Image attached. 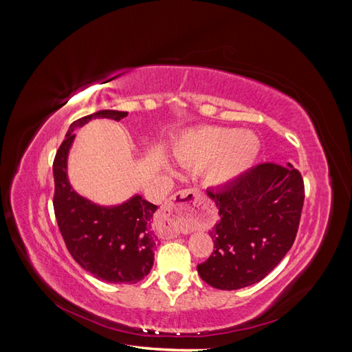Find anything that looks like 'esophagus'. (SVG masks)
<instances>
[{"instance_id":"esophagus-1","label":"esophagus","mask_w":352,"mask_h":352,"mask_svg":"<svg viewBox=\"0 0 352 352\" xmlns=\"http://www.w3.org/2000/svg\"><path fill=\"white\" fill-rule=\"evenodd\" d=\"M199 204L197 189H185L175 194L160 210V221L164 223L168 236H177L194 225L195 210Z\"/></svg>"}]
</instances>
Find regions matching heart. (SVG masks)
<instances>
[{"label": "heart", "mask_w": 352, "mask_h": 352, "mask_svg": "<svg viewBox=\"0 0 352 352\" xmlns=\"http://www.w3.org/2000/svg\"><path fill=\"white\" fill-rule=\"evenodd\" d=\"M260 153V141L252 132L229 127H199L184 133L173 148L180 163L202 167L210 186H225L243 175Z\"/></svg>", "instance_id": "heart-1"}]
</instances>
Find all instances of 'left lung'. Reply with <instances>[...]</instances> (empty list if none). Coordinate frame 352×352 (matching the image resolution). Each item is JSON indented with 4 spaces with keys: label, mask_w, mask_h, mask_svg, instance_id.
Wrapping results in <instances>:
<instances>
[{
    "label": "left lung",
    "mask_w": 352,
    "mask_h": 352,
    "mask_svg": "<svg viewBox=\"0 0 352 352\" xmlns=\"http://www.w3.org/2000/svg\"><path fill=\"white\" fill-rule=\"evenodd\" d=\"M207 195L219 208L214 251L198 264L201 279L233 291L263 280L291 250L300 226L304 180L291 164L255 166Z\"/></svg>",
    "instance_id": "1"
}]
</instances>
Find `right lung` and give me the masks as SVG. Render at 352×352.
I'll return each instance as SVG.
<instances>
[{
	"label": "right lung",
	"mask_w": 352,
	"mask_h": 352,
	"mask_svg": "<svg viewBox=\"0 0 352 352\" xmlns=\"http://www.w3.org/2000/svg\"><path fill=\"white\" fill-rule=\"evenodd\" d=\"M126 111L101 110L73 122L52 164L54 212L72 257L97 279L138 283L151 272L157 238L151 221L157 206L135 194L117 206H100L79 195L70 185L67 158L74 131L92 119L120 122Z\"/></svg>",
	"instance_id": "add662e5"
}]
</instances>
